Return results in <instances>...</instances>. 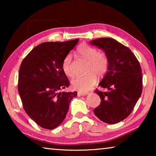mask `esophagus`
<instances>
[{
	"label": "esophagus",
	"instance_id": "obj_1",
	"mask_svg": "<svg viewBox=\"0 0 156 156\" xmlns=\"http://www.w3.org/2000/svg\"><path fill=\"white\" fill-rule=\"evenodd\" d=\"M89 94V92H82V91H78V96H86Z\"/></svg>",
	"mask_w": 156,
	"mask_h": 156
}]
</instances>
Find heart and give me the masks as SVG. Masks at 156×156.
I'll return each mask as SVG.
<instances>
[{
    "label": "heart",
    "instance_id": "b5f03b06",
    "mask_svg": "<svg viewBox=\"0 0 156 156\" xmlns=\"http://www.w3.org/2000/svg\"><path fill=\"white\" fill-rule=\"evenodd\" d=\"M79 56L87 60L86 72L84 76H77L72 79V87L76 90L86 91L90 89L96 83L97 76L103 77L108 72L109 67V59L105 52L98 51L96 47L87 44H81L77 48ZM72 56L68 54L62 60L61 67L67 76H72Z\"/></svg>",
    "mask_w": 156,
    "mask_h": 156
}]
</instances>
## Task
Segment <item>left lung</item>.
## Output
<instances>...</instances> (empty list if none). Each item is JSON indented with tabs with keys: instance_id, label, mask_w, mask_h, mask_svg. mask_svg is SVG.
<instances>
[{
	"instance_id": "left-lung-1",
	"label": "left lung",
	"mask_w": 156,
	"mask_h": 156,
	"mask_svg": "<svg viewBox=\"0 0 156 156\" xmlns=\"http://www.w3.org/2000/svg\"><path fill=\"white\" fill-rule=\"evenodd\" d=\"M90 43L103 49L109 59L108 72L99 83L108 91H95L101 102L94 109V114L105 123H118L130 115L141 96L140 65L129 48L115 39L100 38Z\"/></svg>"
}]
</instances>
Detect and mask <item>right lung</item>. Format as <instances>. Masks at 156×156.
Instances as JSON below:
<instances>
[{
    "instance_id": "right-lung-1",
    "label": "right lung",
    "mask_w": 156,
    "mask_h": 156,
    "mask_svg": "<svg viewBox=\"0 0 156 156\" xmlns=\"http://www.w3.org/2000/svg\"><path fill=\"white\" fill-rule=\"evenodd\" d=\"M79 39L46 42L31 50L21 62L18 92L25 112L46 129L57 127L65 118L77 92H60L69 85L62 69V60Z\"/></svg>"
}]
</instances>
